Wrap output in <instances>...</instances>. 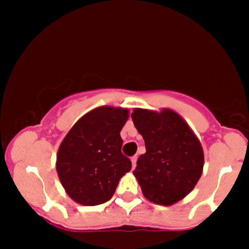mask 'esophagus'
<instances>
[{
    "mask_svg": "<svg viewBox=\"0 0 249 249\" xmlns=\"http://www.w3.org/2000/svg\"><path fill=\"white\" fill-rule=\"evenodd\" d=\"M136 161H137V157L135 155V157L131 158V162H132V167L135 169V166H136Z\"/></svg>",
    "mask_w": 249,
    "mask_h": 249,
    "instance_id": "1",
    "label": "esophagus"
}]
</instances>
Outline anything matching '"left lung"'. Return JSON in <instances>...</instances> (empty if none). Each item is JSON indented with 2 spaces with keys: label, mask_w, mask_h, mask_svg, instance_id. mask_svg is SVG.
Masks as SVG:
<instances>
[{
  "label": "left lung",
  "mask_w": 249,
  "mask_h": 249,
  "mask_svg": "<svg viewBox=\"0 0 249 249\" xmlns=\"http://www.w3.org/2000/svg\"><path fill=\"white\" fill-rule=\"evenodd\" d=\"M131 118L145 144L134 170L143 195L158 205H173L187 196L201 177V144L171 109L158 113L136 108Z\"/></svg>",
  "instance_id": "left-lung-1"
}]
</instances>
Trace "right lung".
Returning <instances> with one entry per match:
<instances>
[{
    "label": "right lung",
    "instance_id": "1",
    "mask_svg": "<svg viewBox=\"0 0 249 249\" xmlns=\"http://www.w3.org/2000/svg\"><path fill=\"white\" fill-rule=\"evenodd\" d=\"M127 117V109L95 108L83 115L61 142L56 171L76 202L95 206L108 201L120 178L131 170V161L122 153L120 137Z\"/></svg>",
    "mask_w": 249,
    "mask_h": 249
}]
</instances>
